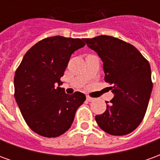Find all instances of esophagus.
Segmentation results:
<instances>
[{
    "mask_svg": "<svg viewBox=\"0 0 160 160\" xmlns=\"http://www.w3.org/2000/svg\"><path fill=\"white\" fill-rule=\"evenodd\" d=\"M87 100L88 101V102H92V101H94V98H93L87 96Z\"/></svg>",
    "mask_w": 160,
    "mask_h": 160,
    "instance_id": "34e87169",
    "label": "esophagus"
}]
</instances>
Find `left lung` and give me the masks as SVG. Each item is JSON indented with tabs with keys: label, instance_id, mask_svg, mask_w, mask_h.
<instances>
[{
	"label": "left lung",
	"instance_id": "1",
	"mask_svg": "<svg viewBox=\"0 0 160 160\" xmlns=\"http://www.w3.org/2000/svg\"><path fill=\"white\" fill-rule=\"evenodd\" d=\"M83 40L103 61L104 80L114 93L106 111L95 120L111 135L129 134L140 125L148 109L152 90L150 64L134 46L114 37Z\"/></svg>",
	"mask_w": 160,
	"mask_h": 160
}]
</instances>
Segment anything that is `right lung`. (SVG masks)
I'll return each mask as SVG.
<instances>
[{"label":"right lung","mask_w":160,"mask_h":160,"mask_svg":"<svg viewBox=\"0 0 160 160\" xmlns=\"http://www.w3.org/2000/svg\"><path fill=\"white\" fill-rule=\"evenodd\" d=\"M84 46L80 38H46L26 53L16 69L15 100L27 125L39 135L51 138L64 134L86 100L85 94L68 95L60 87L70 56Z\"/></svg>","instance_id":"right-lung-1"}]
</instances>
